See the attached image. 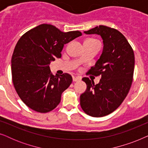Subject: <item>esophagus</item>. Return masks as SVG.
<instances>
[{"mask_svg":"<svg viewBox=\"0 0 148 148\" xmlns=\"http://www.w3.org/2000/svg\"><path fill=\"white\" fill-rule=\"evenodd\" d=\"M81 79H82V78L80 77H73V82H79V81H80Z\"/></svg>","mask_w":148,"mask_h":148,"instance_id":"34e87169","label":"esophagus"}]
</instances>
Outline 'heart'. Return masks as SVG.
Listing matches in <instances>:
<instances>
[{"label": "heart", "mask_w": 148, "mask_h": 148, "mask_svg": "<svg viewBox=\"0 0 148 148\" xmlns=\"http://www.w3.org/2000/svg\"><path fill=\"white\" fill-rule=\"evenodd\" d=\"M86 41H96V40H94V39H92V38H89V39H87Z\"/></svg>", "instance_id": "obj_1"}]
</instances>
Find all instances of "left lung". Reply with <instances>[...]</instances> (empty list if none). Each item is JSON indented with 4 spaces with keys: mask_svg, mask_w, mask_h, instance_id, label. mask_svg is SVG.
Instances as JSON below:
<instances>
[{
    "mask_svg": "<svg viewBox=\"0 0 148 148\" xmlns=\"http://www.w3.org/2000/svg\"><path fill=\"white\" fill-rule=\"evenodd\" d=\"M98 34L104 44L102 53L88 73L100 76L95 85L88 77H84L87 89L80 96L82 110L93 117H102L116 110L122 104L133 82L135 56L126 38L114 28L99 25L84 32Z\"/></svg>",
    "mask_w": 148,
    "mask_h": 148,
    "instance_id": "obj_1",
    "label": "left lung"
}]
</instances>
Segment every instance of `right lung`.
Here are the masks:
<instances>
[{
  "mask_svg": "<svg viewBox=\"0 0 148 148\" xmlns=\"http://www.w3.org/2000/svg\"><path fill=\"white\" fill-rule=\"evenodd\" d=\"M82 35L79 31L62 32L50 24H41L20 38L11 58L12 80L29 108L46 113L58 106L73 79L68 73L53 75L50 62L61 57L64 44Z\"/></svg>",
  "mask_w": 148,
  "mask_h": 148,
  "instance_id": "1",
  "label": "right lung"
}]
</instances>
